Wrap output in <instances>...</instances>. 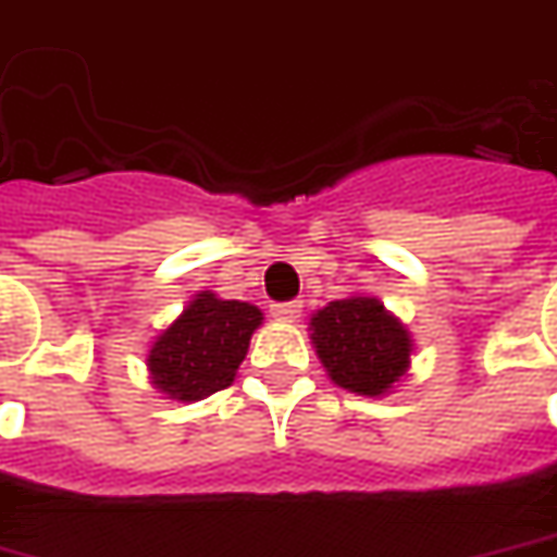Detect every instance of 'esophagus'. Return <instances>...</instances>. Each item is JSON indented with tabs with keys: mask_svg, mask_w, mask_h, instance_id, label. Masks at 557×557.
I'll list each match as a JSON object with an SVG mask.
<instances>
[{
	"mask_svg": "<svg viewBox=\"0 0 557 557\" xmlns=\"http://www.w3.org/2000/svg\"><path fill=\"white\" fill-rule=\"evenodd\" d=\"M270 311H273V318L278 320H296L302 314V302H299V299H294V302H275Z\"/></svg>",
	"mask_w": 557,
	"mask_h": 557,
	"instance_id": "1",
	"label": "esophagus"
}]
</instances>
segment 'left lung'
I'll return each mask as SVG.
<instances>
[{
	"instance_id": "1",
	"label": "left lung",
	"mask_w": 557,
	"mask_h": 557,
	"mask_svg": "<svg viewBox=\"0 0 557 557\" xmlns=\"http://www.w3.org/2000/svg\"><path fill=\"white\" fill-rule=\"evenodd\" d=\"M311 341L332 383L356 395H385L407 373L412 338L380 299H335L311 318Z\"/></svg>"
}]
</instances>
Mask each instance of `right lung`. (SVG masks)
<instances>
[{"label": "right lung", "mask_w": 557, "mask_h": 557, "mask_svg": "<svg viewBox=\"0 0 557 557\" xmlns=\"http://www.w3.org/2000/svg\"><path fill=\"white\" fill-rule=\"evenodd\" d=\"M261 320V308L249 302L219 299L210 290L195 294L184 314L153 341L150 380L162 395L186 404L228 388Z\"/></svg>", "instance_id": "obj_1"}]
</instances>
